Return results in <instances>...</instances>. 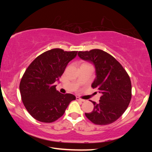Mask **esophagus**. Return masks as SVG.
<instances>
[{"label": "esophagus", "instance_id": "1", "mask_svg": "<svg viewBox=\"0 0 152 152\" xmlns=\"http://www.w3.org/2000/svg\"><path fill=\"white\" fill-rule=\"evenodd\" d=\"M76 100H77V101H80L81 102H85L84 99H82L81 98H80V97H78V96H77V97H76Z\"/></svg>", "mask_w": 152, "mask_h": 152}]
</instances>
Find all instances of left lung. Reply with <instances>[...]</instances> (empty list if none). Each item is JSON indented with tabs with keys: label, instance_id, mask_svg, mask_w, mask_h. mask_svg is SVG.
I'll list each match as a JSON object with an SVG mask.
<instances>
[{
	"label": "left lung",
	"instance_id": "1",
	"mask_svg": "<svg viewBox=\"0 0 152 152\" xmlns=\"http://www.w3.org/2000/svg\"><path fill=\"white\" fill-rule=\"evenodd\" d=\"M78 57L93 63L95 78L93 88L101 93L99 102H93V110L85 113L93 124L108 125L121 116L131 99V82L129 76L121 64L111 55L101 50L79 51Z\"/></svg>",
	"mask_w": 152,
	"mask_h": 152
}]
</instances>
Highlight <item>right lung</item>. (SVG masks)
Masks as SVG:
<instances>
[{"instance_id": "right-lung-1", "label": "right lung", "mask_w": 152, "mask_h": 152, "mask_svg": "<svg viewBox=\"0 0 152 152\" xmlns=\"http://www.w3.org/2000/svg\"><path fill=\"white\" fill-rule=\"evenodd\" d=\"M77 53L59 48L48 50L38 56L25 70L19 90L23 103L35 119L44 123L56 121L76 99L72 94L57 91L55 82H59L68 63Z\"/></svg>"}]
</instances>
